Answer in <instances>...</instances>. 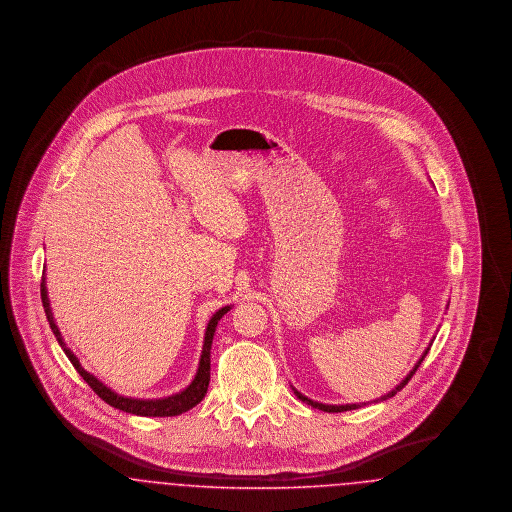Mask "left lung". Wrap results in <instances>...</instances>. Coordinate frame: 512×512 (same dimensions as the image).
Masks as SVG:
<instances>
[{"label": "left lung", "mask_w": 512, "mask_h": 512, "mask_svg": "<svg viewBox=\"0 0 512 512\" xmlns=\"http://www.w3.org/2000/svg\"><path fill=\"white\" fill-rule=\"evenodd\" d=\"M430 345H432V343H430ZM428 351H430V347H426V351H424V353H422V357H420V359H418V363H416V365H414L413 370H411V372H409V374H407V376H405V380H401V382H399V384H397V386H395V388H393V390L388 391V393H386V395H382V397H378V399H376V401H374V403H378V401H386V399H390V397H393V395H395V393H397V391L403 390V388H405V386H407V384H409V380H411V378H413V374H414V372H416V368H418V366H420V363H422V361H424V357H426V355H428ZM292 390H293V393H295V395H297V397H299V399H301V401H305V403H307V405H311V407H313V409H318V411H324V413H343V411H353V409H359V407H363V405H366V403H351V405H326V403H318V401H313V399H309V397H305V395H303V393H299V391L295 390V388H292Z\"/></svg>", "instance_id": "left-lung-1"}]
</instances>
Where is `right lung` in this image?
Wrapping results in <instances>:
<instances>
[{
    "label": "right lung",
    "mask_w": 512,
    "mask_h": 512,
    "mask_svg": "<svg viewBox=\"0 0 512 512\" xmlns=\"http://www.w3.org/2000/svg\"><path fill=\"white\" fill-rule=\"evenodd\" d=\"M40 293H42V305L48 317L49 328L55 334V338L59 341V345L63 347L65 355L69 357V361L73 363L76 372L84 378V382L98 393L99 397L109 403L111 407L124 411V413L138 414V416H178V414L186 413L190 409H194L195 405L205 397L207 388H209V380H211V343H213V336L217 330L220 318L224 317L230 311V305L219 309L207 324L205 330V340H203V351H201V359H199V366L195 372V378L192 384L186 390L180 393H174L171 397H163V399H132V397H124L119 395L113 390H109L103 382H99L98 378L90 372H86L80 361L76 359L73 351L67 347V343L63 340L55 320H53V313L49 307L48 290H46V276H42V284H40Z\"/></svg>",
    "instance_id": "add662e5"
}]
</instances>
